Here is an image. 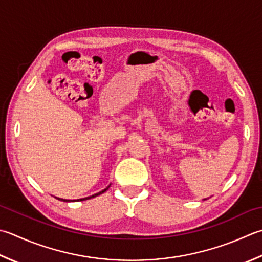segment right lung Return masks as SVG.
<instances>
[{
	"mask_svg": "<svg viewBox=\"0 0 262 262\" xmlns=\"http://www.w3.org/2000/svg\"><path fill=\"white\" fill-rule=\"evenodd\" d=\"M110 187V185L107 186L106 188H104L103 191H101V192H99V193H96V194H93V195H91V196H87V198H84V199H78L77 200V201H84V200H89V199H92V198H95V196H97V195H100V194H102V193H104L107 188ZM58 200H61V201H63V202H69V200H66V199H60V198H56Z\"/></svg>",
	"mask_w": 262,
	"mask_h": 262,
	"instance_id": "obj_1",
	"label": "right lung"
}]
</instances>
